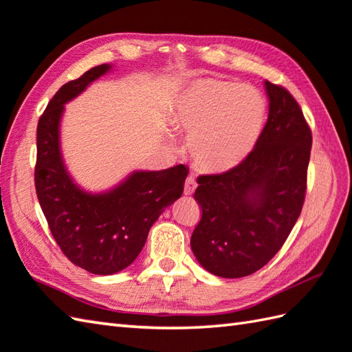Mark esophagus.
I'll use <instances>...</instances> for the list:
<instances>
[{"instance_id": "esophagus-1", "label": "esophagus", "mask_w": 352, "mask_h": 352, "mask_svg": "<svg viewBox=\"0 0 352 352\" xmlns=\"http://www.w3.org/2000/svg\"><path fill=\"white\" fill-rule=\"evenodd\" d=\"M196 179L193 175H189L186 178V183H184V195H192L196 189Z\"/></svg>"}]
</instances>
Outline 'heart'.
<instances>
[{
  "mask_svg": "<svg viewBox=\"0 0 352 352\" xmlns=\"http://www.w3.org/2000/svg\"><path fill=\"white\" fill-rule=\"evenodd\" d=\"M264 120L265 99L256 88L201 78L179 93L170 124L189 138L196 166L226 173L249 156Z\"/></svg>",
  "mask_w": 352,
  "mask_h": 352,
  "instance_id": "b5f03b06",
  "label": "heart"
}]
</instances>
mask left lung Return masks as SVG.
Here are the masks:
<instances>
[{
  "label": "left lung",
  "instance_id": "8db88e82",
  "mask_svg": "<svg viewBox=\"0 0 352 352\" xmlns=\"http://www.w3.org/2000/svg\"><path fill=\"white\" fill-rule=\"evenodd\" d=\"M268 120L255 148L223 174L201 175L195 199L202 217L190 239L211 274L244 277L287 241L303 208L312 132L287 88L265 80Z\"/></svg>",
  "mask_w": 352,
  "mask_h": 352
}]
</instances>
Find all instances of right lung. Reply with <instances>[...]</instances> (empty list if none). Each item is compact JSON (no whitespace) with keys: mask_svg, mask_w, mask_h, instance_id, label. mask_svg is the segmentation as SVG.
I'll list each match as a JSON object with an SVG mask.
<instances>
[{"mask_svg":"<svg viewBox=\"0 0 352 352\" xmlns=\"http://www.w3.org/2000/svg\"><path fill=\"white\" fill-rule=\"evenodd\" d=\"M111 64L89 69L64 84L47 103L37 124L36 192L49 230L73 264L93 274H113L141 253L150 228L183 195L189 168L135 170L113 189L89 193L65 169L60 145L64 104L111 70Z\"/></svg>","mask_w":352,"mask_h":352,"instance_id":"right-lung-1","label":"right lung"}]
</instances>
